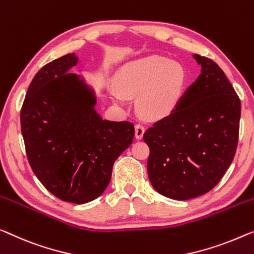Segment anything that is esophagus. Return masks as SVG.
I'll use <instances>...</instances> for the list:
<instances>
[{"label":"esophagus","mask_w":254,"mask_h":254,"mask_svg":"<svg viewBox=\"0 0 254 254\" xmlns=\"http://www.w3.org/2000/svg\"><path fill=\"white\" fill-rule=\"evenodd\" d=\"M143 133H145V127L140 123L135 124V138L141 139Z\"/></svg>","instance_id":"esophagus-1"}]
</instances>
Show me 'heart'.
<instances>
[{"mask_svg":"<svg viewBox=\"0 0 254 254\" xmlns=\"http://www.w3.org/2000/svg\"><path fill=\"white\" fill-rule=\"evenodd\" d=\"M186 79L183 66L158 56L134 60L122 68L117 88L127 97H138L139 108L149 117H162L171 113L180 99ZM122 103L120 93L113 94Z\"/></svg>","mask_w":254,"mask_h":254,"instance_id":"b5f03b06","label":"heart"}]
</instances>
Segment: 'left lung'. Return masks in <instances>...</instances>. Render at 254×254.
Masks as SVG:
<instances>
[{
    "label": "left lung",
    "mask_w": 254,
    "mask_h": 254,
    "mask_svg": "<svg viewBox=\"0 0 254 254\" xmlns=\"http://www.w3.org/2000/svg\"><path fill=\"white\" fill-rule=\"evenodd\" d=\"M202 69L172 113L154 123L149 147L150 184L166 197L186 200L217 186L235 156L241 100L220 67L194 55Z\"/></svg>",
    "instance_id": "obj_1"
}]
</instances>
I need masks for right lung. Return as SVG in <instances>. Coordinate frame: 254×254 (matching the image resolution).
<instances>
[{
  "mask_svg": "<svg viewBox=\"0 0 254 254\" xmlns=\"http://www.w3.org/2000/svg\"><path fill=\"white\" fill-rule=\"evenodd\" d=\"M74 54L37 71L20 112L30 168L59 199L75 204L96 199L107 188L116 158L132 143L131 122L103 120L96 97L76 74Z\"/></svg>",
  "mask_w": 254,
  "mask_h": 254,
  "instance_id": "right-lung-1",
  "label": "right lung"
}]
</instances>
